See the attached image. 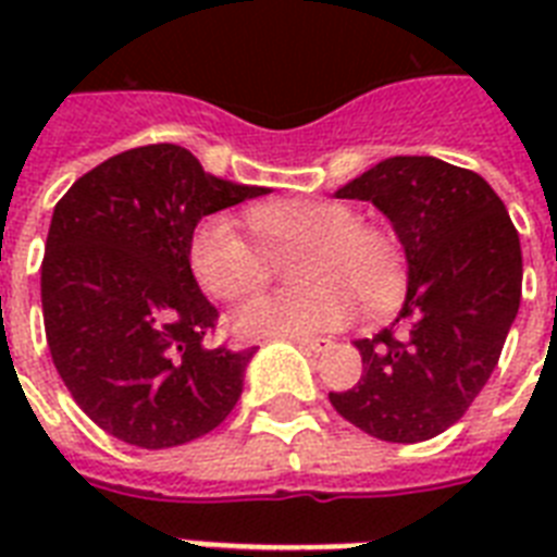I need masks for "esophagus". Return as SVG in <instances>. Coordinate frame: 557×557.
<instances>
[{
	"label": "esophagus",
	"instance_id": "obj_1",
	"mask_svg": "<svg viewBox=\"0 0 557 557\" xmlns=\"http://www.w3.org/2000/svg\"><path fill=\"white\" fill-rule=\"evenodd\" d=\"M300 349H306V352H326V349L332 347L330 338H292Z\"/></svg>",
	"mask_w": 557,
	"mask_h": 557
}]
</instances>
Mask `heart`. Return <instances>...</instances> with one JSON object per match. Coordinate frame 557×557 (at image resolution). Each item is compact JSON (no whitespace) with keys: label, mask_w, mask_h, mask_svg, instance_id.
Segmentation results:
<instances>
[{"label":"heart","mask_w":557,"mask_h":557,"mask_svg":"<svg viewBox=\"0 0 557 557\" xmlns=\"http://www.w3.org/2000/svg\"><path fill=\"white\" fill-rule=\"evenodd\" d=\"M248 225L262 246L227 213H210L190 236L193 277L219 300H243L271 277V253L297 251L292 260L295 292L265 295L231 318L245 341L309 338L338 330L356 312H379L405 286V257L396 236L358 222L344 201L271 199L248 210Z\"/></svg>","instance_id":"heart-1"}]
</instances>
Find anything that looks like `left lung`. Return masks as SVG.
Wrapping results in <instances>:
<instances>
[{"label": "left lung", "instance_id": "obj_1", "mask_svg": "<svg viewBox=\"0 0 557 557\" xmlns=\"http://www.w3.org/2000/svg\"><path fill=\"white\" fill-rule=\"evenodd\" d=\"M335 196L393 222L410 277L396 323L356 341L364 375L332 407L375 440H433L500 361L523 283L518 231L483 176L431 156L379 161Z\"/></svg>", "mask_w": 557, "mask_h": 557}]
</instances>
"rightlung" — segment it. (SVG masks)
I'll list each match as a JSON object with an SVG mask.
<instances>
[{
    "mask_svg": "<svg viewBox=\"0 0 557 557\" xmlns=\"http://www.w3.org/2000/svg\"><path fill=\"white\" fill-rule=\"evenodd\" d=\"M269 193L201 170L178 144L112 156L57 201L42 321L60 379L91 422L138 448L199 440L234 410L253 349L208 347L219 312L196 286L201 216Z\"/></svg>",
    "mask_w": 557,
    "mask_h": 557,
    "instance_id": "right-lung-1",
    "label": "right lung"
}]
</instances>
